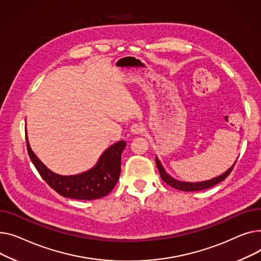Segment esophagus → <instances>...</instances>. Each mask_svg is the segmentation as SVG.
<instances>
[{"instance_id": "1", "label": "esophagus", "mask_w": 261, "mask_h": 261, "mask_svg": "<svg viewBox=\"0 0 261 261\" xmlns=\"http://www.w3.org/2000/svg\"><path fill=\"white\" fill-rule=\"evenodd\" d=\"M144 126L140 123H135L130 126V133L134 135H138V134H142L144 132Z\"/></svg>"}]
</instances>
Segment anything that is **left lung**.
I'll return each instance as SVG.
<instances>
[{"label": "left lung", "mask_w": 261, "mask_h": 261, "mask_svg": "<svg viewBox=\"0 0 261 261\" xmlns=\"http://www.w3.org/2000/svg\"><path fill=\"white\" fill-rule=\"evenodd\" d=\"M237 161V160H236ZM235 161V163H236ZM235 163L228 168V170L223 173L222 175L216 177V178H213L211 180H206V181H201V182H185V181H179V180H176L174 179L173 177H171L170 175H168L165 170L163 168L161 162L159 161V159L156 157V164H157V167H158V171L160 173V177L161 179L166 183V185H168L170 187L178 190V191H185V192H196V191H202V190H206V189H210L214 186L218 185L219 182L223 181L229 174H231V172L233 171L234 168V165Z\"/></svg>", "instance_id": "1"}]
</instances>
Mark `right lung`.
Listing matches in <instances>:
<instances>
[{
    "instance_id": "1",
    "label": "right lung",
    "mask_w": 261,
    "mask_h": 261,
    "mask_svg": "<svg viewBox=\"0 0 261 261\" xmlns=\"http://www.w3.org/2000/svg\"><path fill=\"white\" fill-rule=\"evenodd\" d=\"M28 155L37 171L47 185L61 196L76 200H94L110 194L119 180L121 154L126 142L121 140L113 144L101 155L91 170L74 176H61L48 170L30 148L26 137Z\"/></svg>"
}]
</instances>
